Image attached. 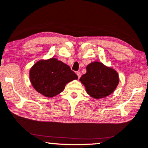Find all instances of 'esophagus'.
Listing matches in <instances>:
<instances>
[{
  "label": "esophagus",
  "mask_w": 148,
  "mask_h": 148,
  "mask_svg": "<svg viewBox=\"0 0 148 148\" xmlns=\"http://www.w3.org/2000/svg\"><path fill=\"white\" fill-rule=\"evenodd\" d=\"M76 74H77L78 78H79V79H80V78H81V72H76Z\"/></svg>",
  "instance_id": "34e87169"
}]
</instances>
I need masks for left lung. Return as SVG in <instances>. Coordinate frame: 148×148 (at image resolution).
Here are the masks:
<instances>
[{
	"mask_svg": "<svg viewBox=\"0 0 148 148\" xmlns=\"http://www.w3.org/2000/svg\"><path fill=\"white\" fill-rule=\"evenodd\" d=\"M87 72L80 79L87 93L95 99L109 96L119 83L118 73L114 69L99 61L92 62L86 67Z\"/></svg>",
	"mask_w": 148,
	"mask_h": 148,
	"instance_id": "left-lung-1",
	"label": "left lung"
}]
</instances>
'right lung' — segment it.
Instances as JSON below:
<instances>
[{"mask_svg":"<svg viewBox=\"0 0 148 148\" xmlns=\"http://www.w3.org/2000/svg\"><path fill=\"white\" fill-rule=\"evenodd\" d=\"M29 76L36 91L47 98L58 95L66 84L78 79L69 65L56 58L38 60L30 68Z\"/></svg>","mask_w":148,"mask_h":148,"instance_id":"1","label":"right lung"}]
</instances>
